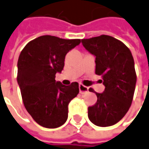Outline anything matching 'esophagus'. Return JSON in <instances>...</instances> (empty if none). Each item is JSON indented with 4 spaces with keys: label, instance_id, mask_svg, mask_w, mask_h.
<instances>
[{
    "label": "esophagus",
    "instance_id": "obj_1",
    "mask_svg": "<svg viewBox=\"0 0 149 149\" xmlns=\"http://www.w3.org/2000/svg\"><path fill=\"white\" fill-rule=\"evenodd\" d=\"M79 93H85L87 92H88V88L86 86H84V85H83L82 84H79Z\"/></svg>",
    "mask_w": 149,
    "mask_h": 149
}]
</instances>
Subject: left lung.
<instances>
[{
	"label": "left lung",
	"mask_w": 149,
	"mask_h": 149,
	"mask_svg": "<svg viewBox=\"0 0 149 149\" xmlns=\"http://www.w3.org/2000/svg\"><path fill=\"white\" fill-rule=\"evenodd\" d=\"M87 51L96 57V74L102 75L105 89L95 93L96 104L88 107V116L101 127L116 124L125 116L132 103L136 84L134 61L130 49L122 42L107 35L82 39Z\"/></svg>",
	"instance_id": "1"
}]
</instances>
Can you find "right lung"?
Instances as JSON below:
<instances>
[{
    "instance_id": "right-lung-1",
    "label": "right lung",
    "mask_w": 149,
    "mask_h": 149,
    "mask_svg": "<svg viewBox=\"0 0 149 149\" xmlns=\"http://www.w3.org/2000/svg\"><path fill=\"white\" fill-rule=\"evenodd\" d=\"M80 39H63L45 35L29 42L18 60L17 81L27 111L37 123L54 129L65 123L68 105L79 93V84L63 85L56 82L61 73L66 54Z\"/></svg>"
}]
</instances>
